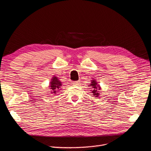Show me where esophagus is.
Listing matches in <instances>:
<instances>
[{"label":"esophagus","mask_w":151,"mask_h":151,"mask_svg":"<svg viewBox=\"0 0 151 151\" xmlns=\"http://www.w3.org/2000/svg\"><path fill=\"white\" fill-rule=\"evenodd\" d=\"M73 84L75 86H80V81H75V82H73Z\"/></svg>","instance_id":"esophagus-1"}]
</instances>
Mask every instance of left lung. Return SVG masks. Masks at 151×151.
<instances>
[{"mask_svg": "<svg viewBox=\"0 0 151 151\" xmlns=\"http://www.w3.org/2000/svg\"><path fill=\"white\" fill-rule=\"evenodd\" d=\"M92 82H91V84L90 85V86H91V88H92V92L93 93V96H96V97H98L99 93V90L100 89V86L99 85H97V83H96V81L95 80H92Z\"/></svg>", "mask_w": 151, "mask_h": 151, "instance_id": "obj_1", "label": "left lung"}]
</instances>
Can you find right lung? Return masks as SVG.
Returning a JSON list of instances; mask_svg holds the SVG:
<instances>
[{
    "mask_svg": "<svg viewBox=\"0 0 151 151\" xmlns=\"http://www.w3.org/2000/svg\"><path fill=\"white\" fill-rule=\"evenodd\" d=\"M62 83L59 80L57 77H52L51 81L50 83V89H51V92L53 93H56L57 92L59 91L61 88Z\"/></svg>",
    "mask_w": 151,
    "mask_h": 151,
    "instance_id": "obj_1",
    "label": "right lung"
}]
</instances>
